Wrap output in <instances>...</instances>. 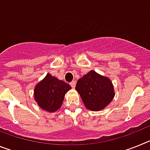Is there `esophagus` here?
<instances>
[{
    "label": "esophagus",
    "instance_id": "34e87169",
    "mask_svg": "<svg viewBox=\"0 0 150 150\" xmlns=\"http://www.w3.org/2000/svg\"><path fill=\"white\" fill-rule=\"evenodd\" d=\"M70 85H71V86L73 88H75V86H76V81H74H74H72L71 83H70Z\"/></svg>",
    "mask_w": 150,
    "mask_h": 150
}]
</instances>
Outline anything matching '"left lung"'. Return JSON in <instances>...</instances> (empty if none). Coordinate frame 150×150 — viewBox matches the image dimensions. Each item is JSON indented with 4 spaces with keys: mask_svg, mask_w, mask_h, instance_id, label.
I'll use <instances>...</instances> for the list:
<instances>
[{
    "mask_svg": "<svg viewBox=\"0 0 150 150\" xmlns=\"http://www.w3.org/2000/svg\"><path fill=\"white\" fill-rule=\"evenodd\" d=\"M75 88L81 97L85 107L91 111L104 109L115 96L110 79L95 71H90L78 79Z\"/></svg>",
    "mask_w": 150,
    "mask_h": 150,
    "instance_id": "8db88e82",
    "label": "left lung"
}]
</instances>
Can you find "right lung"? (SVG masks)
Wrapping results in <instances>:
<instances>
[{"mask_svg": "<svg viewBox=\"0 0 150 150\" xmlns=\"http://www.w3.org/2000/svg\"><path fill=\"white\" fill-rule=\"evenodd\" d=\"M70 89H71L70 85L47 74L35 86L34 100L43 110L55 112L62 107L64 95Z\"/></svg>", "mask_w": 150, "mask_h": 150, "instance_id": "add662e5", "label": "right lung"}]
</instances>
